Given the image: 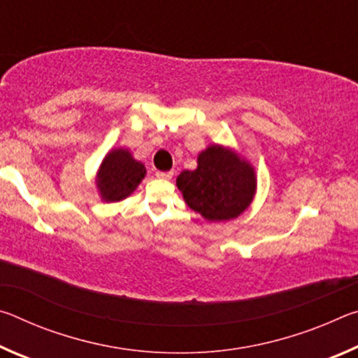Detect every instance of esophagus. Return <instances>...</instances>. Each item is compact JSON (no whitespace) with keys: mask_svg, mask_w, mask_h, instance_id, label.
I'll return each instance as SVG.
<instances>
[{"mask_svg":"<svg viewBox=\"0 0 358 358\" xmlns=\"http://www.w3.org/2000/svg\"><path fill=\"white\" fill-rule=\"evenodd\" d=\"M156 177L157 178H162V180H171L173 177V172H161V171H157L156 172Z\"/></svg>","mask_w":358,"mask_h":358,"instance_id":"obj_1","label":"esophagus"}]
</instances>
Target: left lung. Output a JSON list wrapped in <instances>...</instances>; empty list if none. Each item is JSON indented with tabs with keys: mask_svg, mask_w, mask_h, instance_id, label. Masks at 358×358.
I'll return each mask as SVG.
<instances>
[{
	"mask_svg": "<svg viewBox=\"0 0 358 358\" xmlns=\"http://www.w3.org/2000/svg\"><path fill=\"white\" fill-rule=\"evenodd\" d=\"M185 202L208 221H229L250 207L256 192L254 169L220 145H211L197 157L196 171L177 178Z\"/></svg>",
	"mask_w": 358,
	"mask_h": 358,
	"instance_id": "left-lung-1",
	"label": "left lung"
}]
</instances>
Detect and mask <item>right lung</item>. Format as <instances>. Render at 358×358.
Wrapping results in <instances>:
<instances>
[{
  "instance_id": "1",
  "label": "right lung",
  "mask_w": 358,
  "mask_h": 358,
  "mask_svg": "<svg viewBox=\"0 0 358 358\" xmlns=\"http://www.w3.org/2000/svg\"><path fill=\"white\" fill-rule=\"evenodd\" d=\"M145 166L137 162L128 150H113L102 161L98 173V187L104 201H123L145 177Z\"/></svg>"
}]
</instances>
